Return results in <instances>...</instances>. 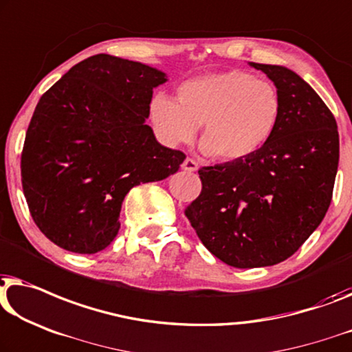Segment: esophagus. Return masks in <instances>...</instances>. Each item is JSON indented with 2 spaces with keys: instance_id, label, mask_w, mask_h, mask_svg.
I'll list each match as a JSON object with an SVG mask.
<instances>
[{
  "instance_id": "1",
  "label": "esophagus",
  "mask_w": 352,
  "mask_h": 352,
  "mask_svg": "<svg viewBox=\"0 0 352 352\" xmlns=\"http://www.w3.org/2000/svg\"><path fill=\"white\" fill-rule=\"evenodd\" d=\"M182 170H186L188 173H193L198 170V164L193 159H190V157H187V159L182 162Z\"/></svg>"
}]
</instances>
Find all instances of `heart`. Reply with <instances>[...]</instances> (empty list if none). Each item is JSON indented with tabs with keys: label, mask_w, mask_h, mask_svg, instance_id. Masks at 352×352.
I'll list each match as a JSON object with an SVG mask.
<instances>
[{
	"label": "heart",
	"mask_w": 352,
	"mask_h": 352,
	"mask_svg": "<svg viewBox=\"0 0 352 352\" xmlns=\"http://www.w3.org/2000/svg\"><path fill=\"white\" fill-rule=\"evenodd\" d=\"M283 109V96L273 82L230 69L184 80L176 100L155 95L151 117L168 144L192 142L203 125L206 154L241 162L273 140Z\"/></svg>",
	"instance_id": "1"
}]
</instances>
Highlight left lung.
<instances>
[{
    "mask_svg": "<svg viewBox=\"0 0 352 352\" xmlns=\"http://www.w3.org/2000/svg\"><path fill=\"white\" fill-rule=\"evenodd\" d=\"M283 96V119L256 155L198 170L201 192L186 217L205 248L236 268L268 267L297 251L332 201L340 140L319 95L284 66L249 63Z\"/></svg>",
    "mask_w": 352,
    "mask_h": 352,
    "instance_id": "1",
    "label": "left lung"
}]
</instances>
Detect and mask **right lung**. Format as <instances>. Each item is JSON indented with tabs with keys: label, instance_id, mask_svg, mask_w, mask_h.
I'll list each match as a JSON object with an SVG mask.
<instances>
[{
	"label": "right lung",
	"instance_id": "obj_1",
	"mask_svg": "<svg viewBox=\"0 0 352 352\" xmlns=\"http://www.w3.org/2000/svg\"><path fill=\"white\" fill-rule=\"evenodd\" d=\"M162 71L98 54L74 65L41 96L27 136L22 187L34 223L76 254L108 248L131 187L162 181L186 154L146 125Z\"/></svg>",
	"mask_w": 352,
	"mask_h": 352
}]
</instances>
